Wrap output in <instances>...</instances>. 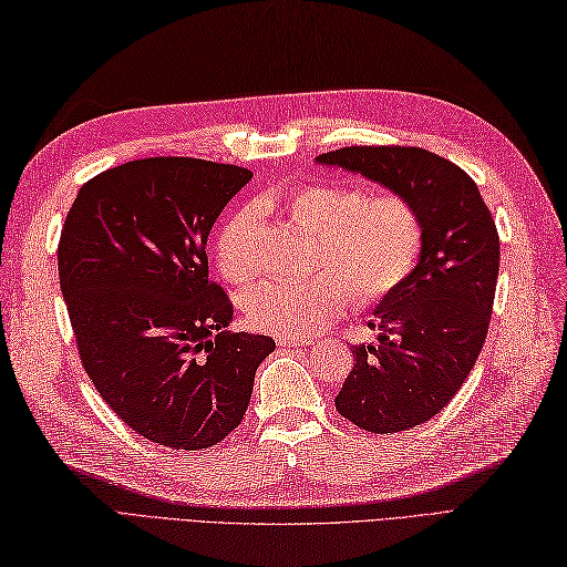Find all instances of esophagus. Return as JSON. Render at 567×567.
I'll return each mask as SVG.
<instances>
[{"instance_id":"esophagus-1","label":"esophagus","mask_w":567,"mask_h":567,"mask_svg":"<svg viewBox=\"0 0 567 567\" xmlns=\"http://www.w3.org/2000/svg\"><path fill=\"white\" fill-rule=\"evenodd\" d=\"M276 341H279V347H288V349H291V347H310V339H300V337H279V339H276Z\"/></svg>"}]
</instances>
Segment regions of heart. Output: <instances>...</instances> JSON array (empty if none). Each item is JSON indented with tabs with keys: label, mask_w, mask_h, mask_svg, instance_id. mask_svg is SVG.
I'll return each mask as SVG.
<instances>
[{
	"label": "heart",
	"mask_w": 567,
	"mask_h": 567,
	"mask_svg": "<svg viewBox=\"0 0 567 567\" xmlns=\"http://www.w3.org/2000/svg\"><path fill=\"white\" fill-rule=\"evenodd\" d=\"M286 218L317 236V265L306 279H265L245 296L247 320L281 337H308L329 324L351 293L358 306L392 296L416 267L423 247L421 216L409 199L351 185H302L279 202ZM252 214L236 212L216 236V265L230 284L255 271Z\"/></svg>",
	"instance_id": "1"
}]
</instances>
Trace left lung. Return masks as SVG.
I'll use <instances>...</instances> for the list:
<instances>
[{"label": "left lung", "instance_id": "1", "mask_svg": "<svg viewBox=\"0 0 567 567\" xmlns=\"http://www.w3.org/2000/svg\"><path fill=\"white\" fill-rule=\"evenodd\" d=\"M409 199L423 247L409 279L378 302V347H353L337 411L368 433L431 421L460 392L486 341L501 240L476 183L460 165L419 146H347L317 156Z\"/></svg>", "mask_w": 567, "mask_h": 567}]
</instances>
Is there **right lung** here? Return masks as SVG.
I'll return each mask as SVG.
<instances>
[{
    "label": "right lung",
    "mask_w": 567,
    "mask_h": 567,
    "mask_svg": "<svg viewBox=\"0 0 567 567\" xmlns=\"http://www.w3.org/2000/svg\"><path fill=\"white\" fill-rule=\"evenodd\" d=\"M238 165L142 158L79 189L58 247L60 288L95 390L151 443L204 450L240 425L271 337L230 334L206 238L250 183Z\"/></svg>",
    "instance_id": "right-lung-1"
}]
</instances>
